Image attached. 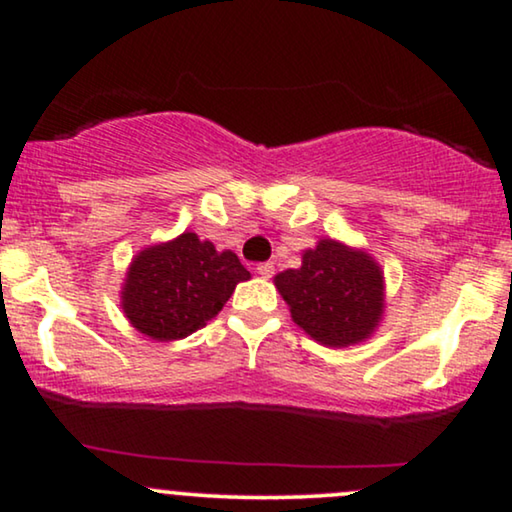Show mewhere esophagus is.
<instances>
[{"label": "esophagus", "instance_id": "esophagus-1", "mask_svg": "<svg viewBox=\"0 0 512 512\" xmlns=\"http://www.w3.org/2000/svg\"><path fill=\"white\" fill-rule=\"evenodd\" d=\"M256 272H258V275H261L263 279H270L272 275H275V265H272L270 261H268V263H258Z\"/></svg>", "mask_w": 512, "mask_h": 512}]
</instances>
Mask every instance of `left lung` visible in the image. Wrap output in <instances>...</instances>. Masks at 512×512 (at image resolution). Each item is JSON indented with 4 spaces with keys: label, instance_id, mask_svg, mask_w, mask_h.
Here are the masks:
<instances>
[{
    "label": "left lung",
    "instance_id": "left-lung-1",
    "mask_svg": "<svg viewBox=\"0 0 512 512\" xmlns=\"http://www.w3.org/2000/svg\"><path fill=\"white\" fill-rule=\"evenodd\" d=\"M275 286L291 319L326 347L363 342L380 326L384 272L375 258L335 240H319L303 254V265L284 270Z\"/></svg>",
    "mask_w": 512,
    "mask_h": 512
}]
</instances>
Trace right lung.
Segmentation results:
<instances>
[{
    "label": "right lung",
    "instance_id": "obj_1",
    "mask_svg": "<svg viewBox=\"0 0 512 512\" xmlns=\"http://www.w3.org/2000/svg\"><path fill=\"white\" fill-rule=\"evenodd\" d=\"M249 277L233 251H216L209 240L181 233L132 258L121 307L139 333L160 342L181 340L214 319Z\"/></svg>",
    "mask_w": 512,
    "mask_h": 512
}]
</instances>
